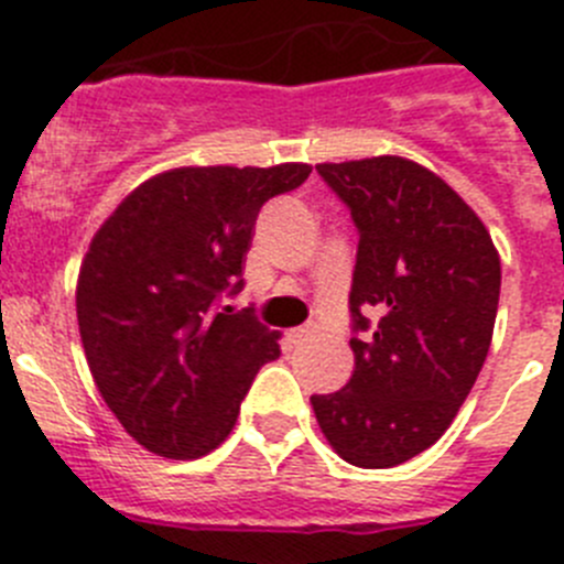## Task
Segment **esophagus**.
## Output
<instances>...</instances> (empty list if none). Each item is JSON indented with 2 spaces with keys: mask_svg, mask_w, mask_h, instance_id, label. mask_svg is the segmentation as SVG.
<instances>
[{
  "mask_svg": "<svg viewBox=\"0 0 564 564\" xmlns=\"http://www.w3.org/2000/svg\"><path fill=\"white\" fill-rule=\"evenodd\" d=\"M316 327L313 325H305V327H293L291 333H288V338H291L293 344H302V341H307V338H313L316 336Z\"/></svg>",
  "mask_w": 564,
  "mask_h": 564,
  "instance_id": "obj_1",
  "label": "esophagus"
}]
</instances>
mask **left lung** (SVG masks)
I'll use <instances>...</instances> for the list:
<instances>
[{
	"label": "left lung",
	"instance_id": "obj_1",
	"mask_svg": "<svg viewBox=\"0 0 564 564\" xmlns=\"http://www.w3.org/2000/svg\"><path fill=\"white\" fill-rule=\"evenodd\" d=\"M316 172L358 228L356 370L311 403L341 460L390 468L430 449L475 387L495 333L500 253L460 194L421 163L381 154Z\"/></svg>",
	"mask_w": 564,
	"mask_h": 564
}]
</instances>
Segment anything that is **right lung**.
<instances>
[{
    "label": "right lung",
    "mask_w": 564,
    "mask_h": 564,
    "mask_svg": "<svg viewBox=\"0 0 564 564\" xmlns=\"http://www.w3.org/2000/svg\"><path fill=\"white\" fill-rule=\"evenodd\" d=\"M307 163L183 166L123 197L89 242L76 313L96 387L143 449L192 460L217 449L279 333L242 291L259 208L307 181Z\"/></svg>",
    "instance_id": "obj_1"
}]
</instances>
